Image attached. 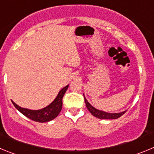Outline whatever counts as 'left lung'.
Returning a JSON list of instances; mask_svg holds the SVG:
<instances>
[{"mask_svg": "<svg viewBox=\"0 0 154 154\" xmlns=\"http://www.w3.org/2000/svg\"><path fill=\"white\" fill-rule=\"evenodd\" d=\"M84 97L86 106H87V108L88 109V110L91 112V113L93 116L97 117V118L99 119H106V120H108V119H109V120H110V119H117L119 118V117H121L123 114H124L125 112L127 111V110H124V111L120 112V113H107V112L103 111V110H98L97 108L94 107V106L87 101L85 96H84Z\"/></svg>", "mask_w": 154, "mask_h": 154, "instance_id": "left-lung-1", "label": "left lung"}]
</instances>
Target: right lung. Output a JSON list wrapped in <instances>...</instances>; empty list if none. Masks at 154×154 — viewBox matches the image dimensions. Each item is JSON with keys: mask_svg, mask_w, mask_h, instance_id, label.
I'll list each match as a JSON object with an SVG mask.
<instances>
[{"mask_svg": "<svg viewBox=\"0 0 154 154\" xmlns=\"http://www.w3.org/2000/svg\"><path fill=\"white\" fill-rule=\"evenodd\" d=\"M68 87L69 84L62 88L59 91L56 98L49 105L42 109H40V110H30L27 108H23L16 104L13 100H11V102L13 103L14 106L16 107L17 110H18L22 114L24 115L27 118L34 120V121L40 122V123L49 122L57 117L60 112L61 111L62 105H63L62 99H63V95L67 91Z\"/></svg>", "mask_w": 154, "mask_h": 154, "instance_id": "obj_1", "label": "right lung"}]
</instances>
